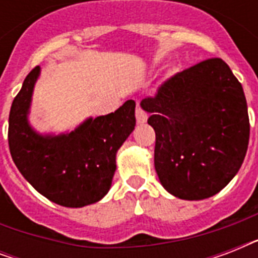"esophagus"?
Masks as SVG:
<instances>
[{
  "mask_svg": "<svg viewBox=\"0 0 258 258\" xmlns=\"http://www.w3.org/2000/svg\"><path fill=\"white\" fill-rule=\"evenodd\" d=\"M135 115H137V121L139 123V124H143V123H146L147 121V113L143 111V109L141 108V107H138L137 111H135Z\"/></svg>",
  "mask_w": 258,
  "mask_h": 258,
  "instance_id": "1",
  "label": "esophagus"
}]
</instances>
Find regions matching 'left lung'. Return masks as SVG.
I'll return each instance as SVG.
<instances>
[{"label": "left lung", "mask_w": 258, "mask_h": 258, "mask_svg": "<svg viewBox=\"0 0 258 258\" xmlns=\"http://www.w3.org/2000/svg\"><path fill=\"white\" fill-rule=\"evenodd\" d=\"M141 107L151 113L154 165L170 194L205 200L238 172L249 143L248 105L224 60L209 58L176 74Z\"/></svg>", "instance_id": "8db88e82"}]
</instances>
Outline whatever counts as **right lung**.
Instances as JSON below:
<instances>
[{
	"mask_svg": "<svg viewBox=\"0 0 258 258\" xmlns=\"http://www.w3.org/2000/svg\"><path fill=\"white\" fill-rule=\"evenodd\" d=\"M41 68L25 78L9 113V149L24 178L40 194L66 208H83L108 192L116 153L135 128V101L88 117L71 133L40 134L30 125L33 89Z\"/></svg>",
	"mask_w": 258,
	"mask_h": 258,
	"instance_id": "1",
	"label": "right lung"
}]
</instances>
